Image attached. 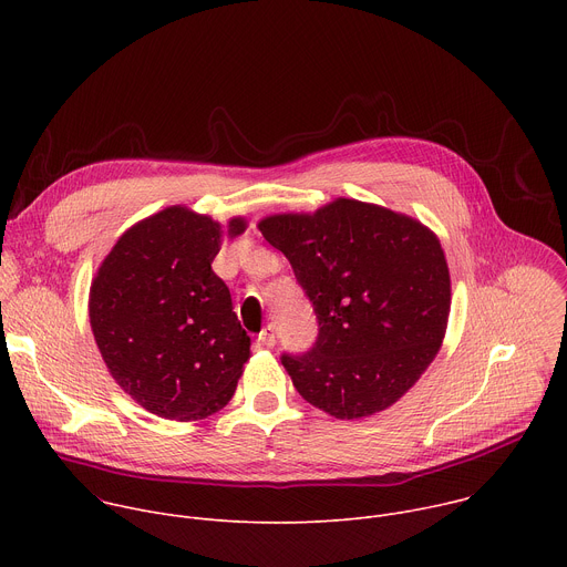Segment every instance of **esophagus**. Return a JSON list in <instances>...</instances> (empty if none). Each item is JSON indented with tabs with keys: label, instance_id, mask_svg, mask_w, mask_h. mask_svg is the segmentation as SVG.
Instances as JSON below:
<instances>
[{
	"label": "esophagus",
	"instance_id": "esophagus-1",
	"mask_svg": "<svg viewBox=\"0 0 567 567\" xmlns=\"http://www.w3.org/2000/svg\"><path fill=\"white\" fill-rule=\"evenodd\" d=\"M258 346L262 348H274L276 346V330L271 326H267L260 334H258Z\"/></svg>",
	"mask_w": 567,
	"mask_h": 567
}]
</instances>
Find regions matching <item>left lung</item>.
<instances>
[{
    "label": "left lung",
    "mask_w": 567,
    "mask_h": 567,
    "mask_svg": "<svg viewBox=\"0 0 567 567\" xmlns=\"http://www.w3.org/2000/svg\"><path fill=\"white\" fill-rule=\"evenodd\" d=\"M291 262L318 318L305 354H282L296 390L337 420L385 411L437 357L451 276L437 235L420 219L339 197L313 213L258 221Z\"/></svg>",
    "instance_id": "left-lung-1"
}]
</instances>
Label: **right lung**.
Returning <instances> with one entry per match:
<instances>
[{
	"instance_id": "right-lung-1",
	"label": "right lung",
	"mask_w": 567,
	"mask_h": 567,
	"mask_svg": "<svg viewBox=\"0 0 567 567\" xmlns=\"http://www.w3.org/2000/svg\"><path fill=\"white\" fill-rule=\"evenodd\" d=\"M226 228L186 206L130 226L90 287V322L114 381L152 415L197 422L230 401L251 357L228 287L210 269Z\"/></svg>"
}]
</instances>
